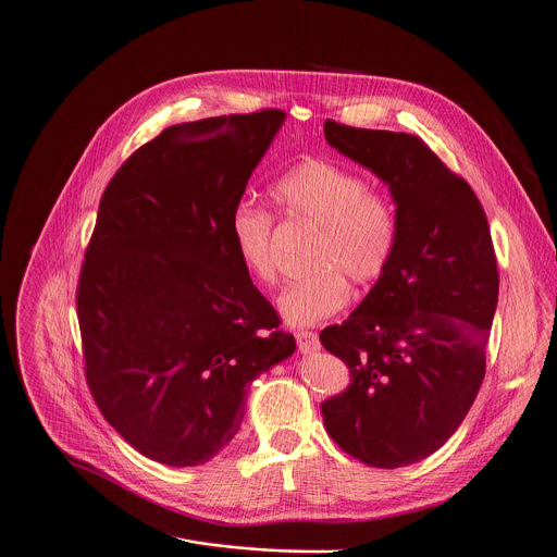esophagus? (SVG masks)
Listing matches in <instances>:
<instances>
[{"label":"esophagus","instance_id":"obj_1","mask_svg":"<svg viewBox=\"0 0 557 557\" xmlns=\"http://www.w3.org/2000/svg\"><path fill=\"white\" fill-rule=\"evenodd\" d=\"M295 338H297V347H299V351H304V354H312V351H317L321 345H319V336L314 334V332H310V330H299V332H295Z\"/></svg>","mask_w":557,"mask_h":557}]
</instances>
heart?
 I'll return each instance as SVG.
<instances>
[{"instance_id":"1","label":"heart","mask_w":557,"mask_h":557,"mask_svg":"<svg viewBox=\"0 0 557 557\" xmlns=\"http://www.w3.org/2000/svg\"><path fill=\"white\" fill-rule=\"evenodd\" d=\"M271 199L288 223L317 232L306 277L280 295V312L293 325H312L338 312L349 299V284H376L389 269L398 245L394 201L351 168L330 159H304L273 185ZM232 240L245 271L260 284L277 282L273 256V216L240 203L230 221Z\"/></svg>"}]
</instances>
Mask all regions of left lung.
Listing matches in <instances>:
<instances>
[{
    "instance_id": "8db88e82",
    "label": "left lung",
    "mask_w": 557,
    "mask_h": 557,
    "mask_svg": "<svg viewBox=\"0 0 557 557\" xmlns=\"http://www.w3.org/2000/svg\"><path fill=\"white\" fill-rule=\"evenodd\" d=\"M323 131L332 148L389 185L398 245L358 308L319 334L351 379L321 416L349 457L403 468L448 442L483 383L498 301L490 225L468 181L418 135L334 120Z\"/></svg>"
}]
</instances>
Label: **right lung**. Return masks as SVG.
<instances>
[{
    "label": "right lung",
    "instance_id": "right-lung-1",
    "mask_svg": "<svg viewBox=\"0 0 557 557\" xmlns=\"http://www.w3.org/2000/svg\"><path fill=\"white\" fill-rule=\"evenodd\" d=\"M286 113L174 124L109 181L81 269L85 379L144 457L201 466L245 418L251 383L295 351L230 232Z\"/></svg>",
    "mask_w": 557,
    "mask_h": 557
}]
</instances>
